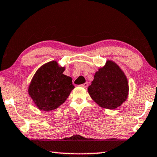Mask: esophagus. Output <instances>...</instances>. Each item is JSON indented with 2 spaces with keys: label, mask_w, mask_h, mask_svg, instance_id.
<instances>
[{
  "label": "esophagus",
  "mask_w": 157,
  "mask_h": 157,
  "mask_svg": "<svg viewBox=\"0 0 157 157\" xmlns=\"http://www.w3.org/2000/svg\"><path fill=\"white\" fill-rule=\"evenodd\" d=\"M88 86V83H87V82L85 83L81 84V87H83V88H86V87H87Z\"/></svg>",
  "instance_id": "esophagus-1"
}]
</instances>
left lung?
Returning <instances> with one entry per match:
<instances>
[{
	"mask_svg": "<svg viewBox=\"0 0 157 157\" xmlns=\"http://www.w3.org/2000/svg\"><path fill=\"white\" fill-rule=\"evenodd\" d=\"M88 93L100 107L110 110L117 108L128 99L129 83L126 75L116 63L107 60L95 72Z\"/></svg>",
	"mask_w": 157,
	"mask_h": 157,
	"instance_id": "1",
	"label": "left lung"
}]
</instances>
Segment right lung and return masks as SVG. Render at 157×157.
<instances>
[{
	"label": "right lung",
	"instance_id": "1",
	"mask_svg": "<svg viewBox=\"0 0 157 157\" xmlns=\"http://www.w3.org/2000/svg\"><path fill=\"white\" fill-rule=\"evenodd\" d=\"M65 69L56 61H51L41 66L34 74L28 92L39 110H55L64 103L74 88L71 77L63 74Z\"/></svg>",
	"mask_w": 157,
	"mask_h": 157
}]
</instances>
